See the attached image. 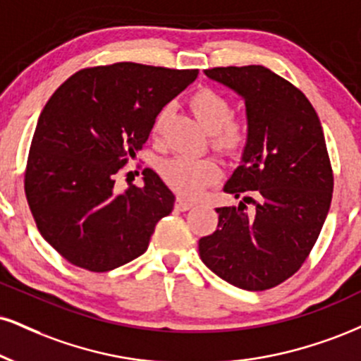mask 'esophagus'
Segmentation results:
<instances>
[{"label":"esophagus","instance_id":"34e87169","mask_svg":"<svg viewBox=\"0 0 361 361\" xmlns=\"http://www.w3.org/2000/svg\"><path fill=\"white\" fill-rule=\"evenodd\" d=\"M176 210H180V212H186V210H190V208H193L195 207V203L193 202H188V200H176Z\"/></svg>","mask_w":361,"mask_h":361}]
</instances>
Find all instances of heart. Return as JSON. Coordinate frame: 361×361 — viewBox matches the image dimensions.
<instances>
[{
    "label": "heart",
    "mask_w": 361,
    "mask_h": 361,
    "mask_svg": "<svg viewBox=\"0 0 361 361\" xmlns=\"http://www.w3.org/2000/svg\"><path fill=\"white\" fill-rule=\"evenodd\" d=\"M190 106L212 134V142L224 153H237L245 145V126L235 119H230V104L222 94L212 89H200L190 99ZM166 109L156 116L153 133L161 129ZM159 173L168 186L183 197L195 198L220 175V166L212 158H192V156H173L159 163Z\"/></svg>",
    "instance_id": "b5f03b06"
}]
</instances>
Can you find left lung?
I'll return each instance as SVG.
<instances>
[{
    "label": "left lung",
    "instance_id": "1",
    "mask_svg": "<svg viewBox=\"0 0 361 361\" xmlns=\"http://www.w3.org/2000/svg\"><path fill=\"white\" fill-rule=\"evenodd\" d=\"M245 104L247 139L216 208L219 227L200 238L203 264L228 284L266 290L302 266L331 205L323 128L306 95L262 65L205 71Z\"/></svg>",
    "mask_w": 361,
    "mask_h": 361
}]
</instances>
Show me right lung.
I'll list each match as a JSON object with an SVG mask.
<instances>
[{
  "label": "right lung",
  "mask_w": 361,
  "mask_h": 361,
  "mask_svg": "<svg viewBox=\"0 0 361 361\" xmlns=\"http://www.w3.org/2000/svg\"><path fill=\"white\" fill-rule=\"evenodd\" d=\"M198 71L133 62L85 68L43 107L30 147L25 193L37 227L73 266L107 272L145 254L175 195L153 169L141 188L116 192V175L136 158L156 116Z\"/></svg>",
  "instance_id": "add662e5"
}]
</instances>
